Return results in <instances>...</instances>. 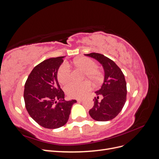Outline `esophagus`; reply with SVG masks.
Returning <instances> with one entry per match:
<instances>
[{
  "label": "esophagus",
  "instance_id": "1",
  "mask_svg": "<svg viewBox=\"0 0 159 159\" xmlns=\"http://www.w3.org/2000/svg\"><path fill=\"white\" fill-rule=\"evenodd\" d=\"M83 100H84V99H77V102H83Z\"/></svg>",
  "mask_w": 159,
  "mask_h": 159
}]
</instances>
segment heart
Segmentation results:
<instances>
[{
  "label": "heart",
  "mask_w": 159,
  "mask_h": 159,
  "mask_svg": "<svg viewBox=\"0 0 159 159\" xmlns=\"http://www.w3.org/2000/svg\"><path fill=\"white\" fill-rule=\"evenodd\" d=\"M73 64L78 68L84 70V75L93 84H99L102 80V73L98 68L95 62L88 57H80L74 60ZM71 70L68 64H62L57 70V77L59 82L65 84L70 80ZM91 89V84L88 81L82 82H71L67 84L64 90L71 98L83 97L87 91Z\"/></svg>",
  "instance_id": "obj_1"
}]
</instances>
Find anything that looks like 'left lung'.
Returning <instances> with one entry per match:
<instances>
[{
  "instance_id": "8db88e82",
  "label": "left lung",
  "mask_w": 159,
  "mask_h": 159,
  "mask_svg": "<svg viewBox=\"0 0 159 159\" xmlns=\"http://www.w3.org/2000/svg\"><path fill=\"white\" fill-rule=\"evenodd\" d=\"M85 56L97 60L104 70V80L101 88L95 91L94 105L89 111L91 118L98 121H107L121 112L127 99V84L117 65L107 57L98 53ZM102 98L99 101L98 97Z\"/></svg>"
}]
</instances>
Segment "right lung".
I'll return each instance as SVG.
<instances>
[{
    "instance_id": "1",
    "label": "right lung",
    "mask_w": 159,
    "mask_h": 159,
    "mask_svg": "<svg viewBox=\"0 0 159 159\" xmlns=\"http://www.w3.org/2000/svg\"><path fill=\"white\" fill-rule=\"evenodd\" d=\"M65 56L51 57L35 66L25 85L24 99L30 116L40 126L57 129L68 122L75 99L65 101L57 73ZM59 102H57V101Z\"/></svg>"
}]
</instances>
